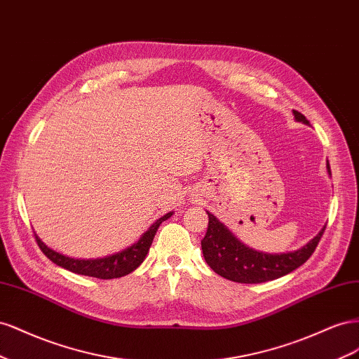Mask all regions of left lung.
Segmentation results:
<instances>
[{
  "instance_id": "1",
  "label": "left lung",
  "mask_w": 359,
  "mask_h": 359,
  "mask_svg": "<svg viewBox=\"0 0 359 359\" xmlns=\"http://www.w3.org/2000/svg\"><path fill=\"white\" fill-rule=\"evenodd\" d=\"M294 118L309 125V120L299 111L293 109ZM327 172H331L327 163ZM209 225L206 236L201 241V250L204 260L218 275L230 281L241 284H259L280 278L299 268L311 257L316 247L319 245L323 230L305 245L304 248L284 252V254H266L248 248L241 241L233 236L222 222H219L212 213L208 212Z\"/></svg>"
}]
</instances>
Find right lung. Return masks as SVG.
I'll use <instances>...</instances> for the list:
<instances>
[{
  "instance_id": "obj_1",
  "label": "right lung",
  "mask_w": 359,
  "mask_h": 359,
  "mask_svg": "<svg viewBox=\"0 0 359 359\" xmlns=\"http://www.w3.org/2000/svg\"><path fill=\"white\" fill-rule=\"evenodd\" d=\"M171 215H172L171 212L163 215V217L153 224L151 227L144 234H142V238L137 243L132 245V247L123 250L117 254L108 255V257H104V259L81 260V259L66 257V255L48 248L46 245L37 238L36 233H34V238H36L39 248L42 250V252L46 255V257L50 262H54L55 264L61 266V268H65L74 273L93 276V278L112 280V278H120V276H125L138 268V266L142 263V260L146 259V254L153 242V238H155L158 227L163 221L168 219Z\"/></svg>"
}]
</instances>
